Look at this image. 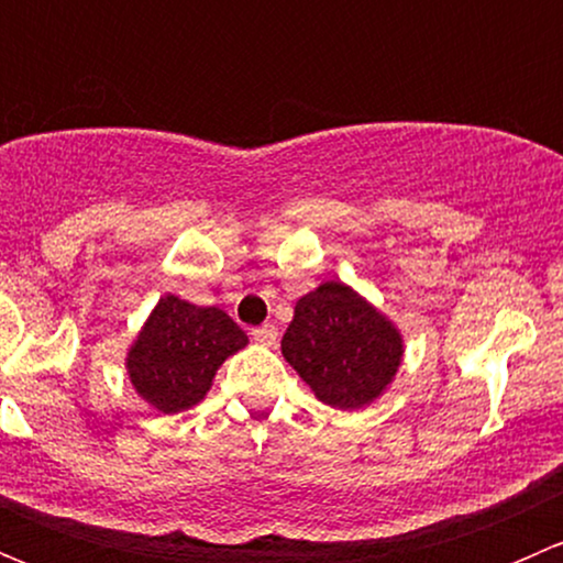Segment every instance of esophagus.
<instances>
[{"instance_id":"34e87169","label":"esophagus","mask_w":563,"mask_h":563,"mask_svg":"<svg viewBox=\"0 0 563 563\" xmlns=\"http://www.w3.org/2000/svg\"><path fill=\"white\" fill-rule=\"evenodd\" d=\"M250 334H253L255 343L269 345V349H272V345H277V329L272 327V323H266V327H255Z\"/></svg>"}]
</instances>
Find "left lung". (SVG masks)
Returning a JSON list of instances; mask_svg holds the SVG:
<instances>
[{"instance_id":"1","label":"left lung","mask_w":563,"mask_h":563,"mask_svg":"<svg viewBox=\"0 0 563 563\" xmlns=\"http://www.w3.org/2000/svg\"><path fill=\"white\" fill-rule=\"evenodd\" d=\"M280 349L318 400L354 411L376 400L395 378L402 338L360 294L327 280L299 299Z\"/></svg>"}]
</instances>
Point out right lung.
I'll return each instance as SVG.
<instances>
[{
  "mask_svg": "<svg viewBox=\"0 0 563 563\" xmlns=\"http://www.w3.org/2000/svg\"><path fill=\"white\" fill-rule=\"evenodd\" d=\"M247 345V334L220 308L163 297L128 354L135 391L163 413L203 400L218 367Z\"/></svg>",
  "mask_w": 563,
  "mask_h": 563,
  "instance_id": "1",
  "label": "right lung"
}]
</instances>
